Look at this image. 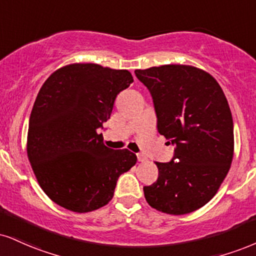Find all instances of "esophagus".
Returning <instances> with one entry per match:
<instances>
[{
    "label": "esophagus",
    "mask_w": 256,
    "mask_h": 256,
    "mask_svg": "<svg viewBox=\"0 0 256 256\" xmlns=\"http://www.w3.org/2000/svg\"><path fill=\"white\" fill-rule=\"evenodd\" d=\"M137 158H138V161H140V162L146 161V158L144 155H142V154H137Z\"/></svg>",
    "instance_id": "34e87169"
}]
</instances>
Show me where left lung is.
Masks as SVG:
<instances>
[{
	"mask_svg": "<svg viewBox=\"0 0 256 256\" xmlns=\"http://www.w3.org/2000/svg\"><path fill=\"white\" fill-rule=\"evenodd\" d=\"M149 89L158 130L175 146L170 162H156L158 178L144 186L148 204L184 214L208 204L226 178L234 158V122L220 86L192 66L167 64L136 70Z\"/></svg>",
	"mask_w": 256,
	"mask_h": 256,
	"instance_id": "obj_1",
	"label": "left lung"
}]
</instances>
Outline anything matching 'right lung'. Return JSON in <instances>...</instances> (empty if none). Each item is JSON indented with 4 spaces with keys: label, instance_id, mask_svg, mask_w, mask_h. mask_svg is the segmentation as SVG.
Here are the masks:
<instances>
[{
    "label": "right lung",
    "instance_id": "add662e5",
    "mask_svg": "<svg viewBox=\"0 0 256 256\" xmlns=\"http://www.w3.org/2000/svg\"><path fill=\"white\" fill-rule=\"evenodd\" d=\"M134 82L128 70L69 64L40 88L30 116L27 156L45 194L84 214L108 204L118 178L136 164L130 150H113L98 130L120 92Z\"/></svg>",
    "mask_w": 256,
    "mask_h": 256
}]
</instances>
